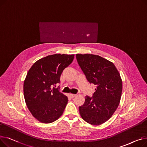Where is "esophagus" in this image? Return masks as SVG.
I'll return each mask as SVG.
<instances>
[{
	"instance_id": "1",
	"label": "esophagus",
	"mask_w": 147,
	"mask_h": 147,
	"mask_svg": "<svg viewBox=\"0 0 147 147\" xmlns=\"http://www.w3.org/2000/svg\"><path fill=\"white\" fill-rule=\"evenodd\" d=\"M76 96V95H75V94H69V96H70V98H73L74 97H75Z\"/></svg>"
}]
</instances>
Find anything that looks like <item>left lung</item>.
Wrapping results in <instances>:
<instances>
[{"label": "left lung", "instance_id": "left-lung-1", "mask_svg": "<svg viewBox=\"0 0 147 147\" xmlns=\"http://www.w3.org/2000/svg\"><path fill=\"white\" fill-rule=\"evenodd\" d=\"M76 59L90 83L96 85L92 96H86L79 107L82 119L92 125H99L109 120L119 106L122 81L114 64L92 54H76Z\"/></svg>", "mask_w": 147, "mask_h": 147}]
</instances>
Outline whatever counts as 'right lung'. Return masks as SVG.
I'll list each match as a JSON object with an SVG mask.
<instances>
[{
	"instance_id": "add662e5",
	"label": "right lung",
	"mask_w": 147,
	"mask_h": 147,
	"mask_svg": "<svg viewBox=\"0 0 147 147\" xmlns=\"http://www.w3.org/2000/svg\"><path fill=\"white\" fill-rule=\"evenodd\" d=\"M74 55L54 54L37 61L28 70L24 82V95L29 111L43 123L57 120L68 102V98L55 86L60 83L65 68Z\"/></svg>"
}]
</instances>
